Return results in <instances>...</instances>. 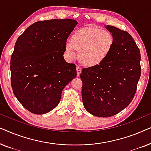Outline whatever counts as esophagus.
Segmentation results:
<instances>
[{
  "instance_id": "esophagus-1",
  "label": "esophagus",
  "mask_w": 151,
  "mask_h": 151,
  "mask_svg": "<svg viewBox=\"0 0 151 151\" xmlns=\"http://www.w3.org/2000/svg\"><path fill=\"white\" fill-rule=\"evenodd\" d=\"M76 70H77V76H79L80 73H81V71H82L81 67H80V66H77V67H76Z\"/></svg>"
}]
</instances>
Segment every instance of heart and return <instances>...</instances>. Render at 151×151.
<instances>
[{
	"label": "heart",
	"mask_w": 151,
	"mask_h": 151,
	"mask_svg": "<svg viewBox=\"0 0 151 151\" xmlns=\"http://www.w3.org/2000/svg\"><path fill=\"white\" fill-rule=\"evenodd\" d=\"M113 45V37L109 32L100 29L81 28L74 33L71 40L65 43V51L69 60L76 58L80 50L82 63L88 67L99 65L109 55Z\"/></svg>",
	"instance_id": "heart-1"
}]
</instances>
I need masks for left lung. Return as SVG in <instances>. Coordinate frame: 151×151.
Returning <instances> with one entry per match:
<instances>
[{
  "label": "left lung",
  "mask_w": 151,
  "mask_h": 151,
  "mask_svg": "<svg viewBox=\"0 0 151 151\" xmlns=\"http://www.w3.org/2000/svg\"><path fill=\"white\" fill-rule=\"evenodd\" d=\"M113 45L106 59L99 65L83 68L82 98L91 114L108 117L129 106L135 96L141 76L139 49L126 31L107 25Z\"/></svg>",
  "instance_id": "left-lung-1"
}]
</instances>
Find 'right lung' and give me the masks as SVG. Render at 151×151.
Wrapping results in <instances>:
<instances>
[{
  "label": "right lung",
  "instance_id": "right-lung-1",
  "mask_svg": "<svg viewBox=\"0 0 151 151\" xmlns=\"http://www.w3.org/2000/svg\"><path fill=\"white\" fill-rule=\"evenodd\" d=\"M72 19L38 21L18 37L10 61L14 94L27 110L45 114L59 104L63 88L77 76L75 64L64 59Z\"/></svg>",
  "mask_w": 151,
  "mask_h": 151
}]
</instances>
